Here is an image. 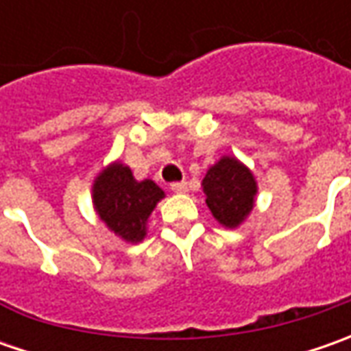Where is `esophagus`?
<instances>
[{
	"mask_svg": "<svg viewBox=\"0 0 351 351\" xmlns=\"http://www.w3.org/2000/svg\"><path fill=\"white\" fill-rule=\"evenodd\" d=\"M169 189H171L173 193H185V191H187V182H173L169 185Z\"/></svg>",
	"mask_w": 351,
	"mask_h": 351,
	"instance_id": "obj_1",
	"label": "esophagus"
}]
</instances>
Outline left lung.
Wrapping results in <instances>:
<instances>
[{
	"mask_svg": "<svg viewBox=\"0 0 351 351\" xmlns=\"http://www.w3.org/2000/svg\"><path fill=\"white\" fill-rule=\"evenodd\" d=\"M207 207L213 217L228 228H234L246 219L256 197V180L246 166L236 158L224 156L207 171L203 180Z\"/></svg>",
	"mask_w": 351,
	"mask_h": 351,
	"instance_id": "obj_1",
	"label": "left lung"
}]
</instances>
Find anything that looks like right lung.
Masks as SVG:
<instances>
[{
  "mask_svg": "<svg viewBox=\"0 0 351 351\" xmlns=\"http://www.w3.org/2000/svg\"><path fill=\"white\" fill-rule=\"evenodd\" d=\"M164 191L152 180L136 182L123 164H113L93 183V203L101 221L127 242L146 234V221Z\"/></svg>",
  "mask_w": 351,
  "mask_h": 351,
  "instance_id": "obj_1",
  "label": "right lung"
}]
</instances>
